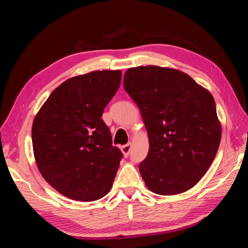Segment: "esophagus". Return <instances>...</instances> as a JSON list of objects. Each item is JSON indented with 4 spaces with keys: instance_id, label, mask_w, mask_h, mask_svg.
<instances>
[{
    "instance_id": "34e87169",
    "label": "esophagus",
    "mask_w": 248,
    "mask_h": 248,
    "mask_svg": "<svg viewBox=\"0 0 248 248\" xmlns=\"http://www.w3.org/2000/svg\"><path fill=\"white\" fill-rule=\"evenodd\" d=\"M121 151H122V153L124 154L125 157L128 156L130 151H131V144H126V145L122 146L121 147Z\"/></svg>"
}]
</instances>
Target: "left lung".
Masks as SVG:
<instances>
[{"mask_svg":"<svg viewBox=\"0 0 248 248\" xmlns=\"http://www.w3.org/2000/svg\"><path fill=\"white\" fill-rule=\"evenodd\" d=\"M124 89L148 131L149 152L139 166L146 186L161 196L190 189L219 147L221 127L213 96L188 74L158 66L128 69Z\"/></svg>","mask_w":248,"mask_h":248,"instance_id":"left-lung-1","label":"left lung"}]
</instances>
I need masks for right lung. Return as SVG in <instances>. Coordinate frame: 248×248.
<instances>
[{"mask_svg":"<svg viewBox=\"0 0 248 248\" xmlns=\"http://www.w3.org/2000/svg\"><path fill=\"white\" fill-rule=\"evenodd\" d=\"M121 77L120 70H102L67 79L34 119L37 167L47 183L71 200L96 201L111 188L123 154L112 146L101 117Z\"/></svg>","mask_w":248,"mask_h":248,"instance_id":"add662e5","label":"right lung"}]
</instances>
